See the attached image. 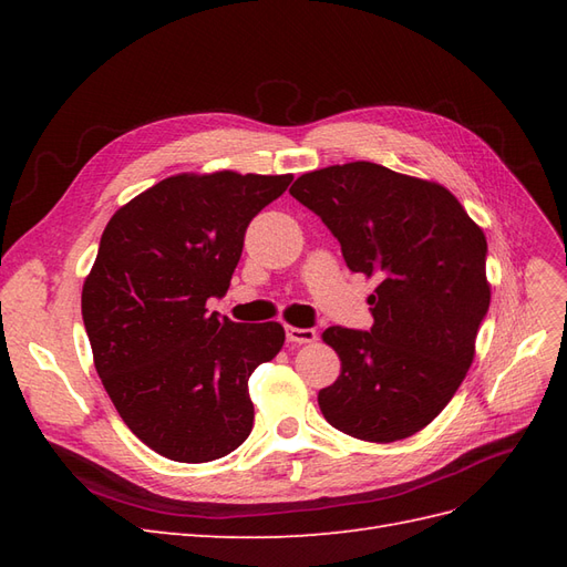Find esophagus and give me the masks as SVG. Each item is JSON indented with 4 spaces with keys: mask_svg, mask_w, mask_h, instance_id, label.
<instances>
[{
    "mask_svg": "<svg viewBox=\"0 0 567 567\" xmlns=\"http://www.w3.org/2000/svg\"><path fill=\"white\" fill-rule=\"evenodd\" d=\"M286 340L293 342V346H307V342L317 340L315 329H296V326H286Z\"/></svg>",
    "mask_w": 567,
    "mask_h": 567,
    "instance_id": "34e87169",
    "label": "esophagus"
}]
</instances>
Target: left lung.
<instances>
[{"mask_svg": "<svg viewBox=\"0 0 567 567\" xmlns=\"http://www.w3.org/2000/svg\"><path fill=\"white\" fill-rule=\"evenodd\" d=\"M290 196L338 238L352 271L379 279L369 331L331 326L340 375L323 419L367 442L419 433L450 404L487 310L485 234L447 188L357 161L296 179Z\"/></svg>", "mask_w": 567, "mask_h": 567, "instance_id": "8db88e82", "label": "left lung"}]
</instances>
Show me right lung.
I'll return each instance as SVG.
<instances>
[{
	"label": "right lung",
	"instance_id": "obj_1",
	"mask_svg": "<svg viewBox=\"0 0 567 567\" xmlns=\"http://www.w3.org/2000/svg\"><path fill=\"white\" fill-rule=\"evenodd\" d=\"M293 175H175L120 208L82 286L94 367L120 419L146 447L205 463L252 431L250 373L277 357V321L208 315L227 293L250 219Z\"/></svg>",
	"mask_w": 567,
	"mask_h": 567
}]
</instances>
